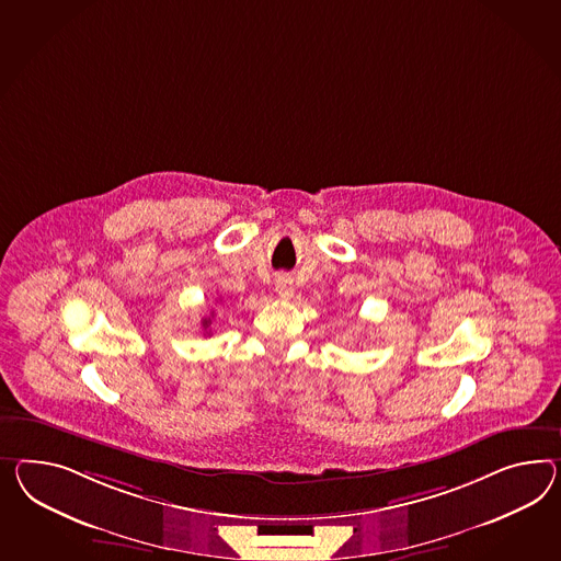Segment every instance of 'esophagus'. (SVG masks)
Instances as JSON below:
<instances>
[{
  "label": "esophagus",
  "mask_w": 561,
  "mask_h": 561,
  "mask_svg": "<svg viewBox=\"0 0 561 561\" xmlns=\"http://www.w3.org/2000/svg\"><path fill=\"white\" fill-rule=\"evenodd\" d=\"M274 290L283 297V299H290L293 297V280L287 278V276H278L276 280H274Z\"/></svg>",
  "instance_id": "1"
}]
</instances>
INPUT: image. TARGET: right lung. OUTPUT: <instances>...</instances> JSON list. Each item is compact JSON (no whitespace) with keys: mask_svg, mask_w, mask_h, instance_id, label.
<instances>
[{"mask_svg":"<svg viewBox=\"0 0 561 561\" xmlns=\"http://www.w3.org/2000/svg\"><path fill=\"white\" fill-rule=\"evenodd\" d=\"M203 323V330L209 331V325H211V317H205L202 321Z\"/></svg>","mask_w":561,"mask_h":561,"instance_id":"right-lung-1","label":"right lung"}]
</instances>
